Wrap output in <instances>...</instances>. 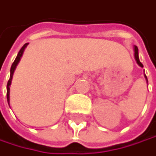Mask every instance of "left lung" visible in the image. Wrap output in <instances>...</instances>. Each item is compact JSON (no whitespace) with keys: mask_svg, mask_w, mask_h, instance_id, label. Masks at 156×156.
<instances>
[{"mask_svg":"<svg viewBox=\"0 0 156 156\" xmlns=\"http://www.w3.org/2000/svg\"><path fill=\"white\" fill-rule=\"evenodd\" d=\"M134 56H135V59H136V62H137V64H138L140 66L144 67V65H143V64L140 62V60H139V55H138V47H137V46H134ZM145 79L147 80L146 76H145Z\"/></svg>","mask_w":156,"mask_h":156,"instance_id":"8db88e82","label":"left lung"}]
</instances>
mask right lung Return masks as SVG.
<instances>
[{
    "instance_id": "add662e5",
    "label": "right lung",
    "mask_w": 156,
    "mask_h": 156,
    "mask_svg": "<svg viewBox=\"0 0 156 156\" xmlns=\"http://www.w3.org/2000/svg\"><path fill=\"white\" fill-rule=\"evenodd\" d=\"M27 44H24L23 45V47L20 49V51H19V53H18V55H17V56H16L15 60L13 61V63H12V66H11L10 79H9L8 83H7V101H8V103H9V101H10V85H11V82H12V74H13V72H14V69H15V67H16L17 64L19 63V61H20V59H21V56L23 55V51H24V48L27 46Z\"/></svg>"
}]
</instances>
